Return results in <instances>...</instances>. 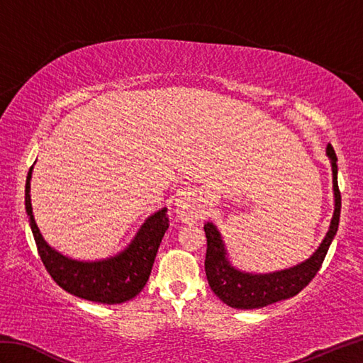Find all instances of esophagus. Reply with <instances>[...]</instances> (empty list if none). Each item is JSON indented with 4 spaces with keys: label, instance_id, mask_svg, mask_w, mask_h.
<instances>
[{
    "label": "esophagus",
    "instance_id": "1",
    "mask_svg": "<svg viewBox=\"0 0 363 363\" xmlns=\"http://www.w3.org/2000/svg\"><path fill=\"white\" fill-rule=\"evenodd\" d=\"M176 213L184 223L199 221L204 217V206L191 189L182 190L176 199Z\"/></svg>",
    "mask_w": 363,
    "mask_h": 363
}]
</instances>
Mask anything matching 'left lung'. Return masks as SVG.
Masks as SVG:
<instances>
[{"label":"left lung","mask_w":363,"mask_h":363,"mask_svg":"<svg viewBox=\"0 0 363 363\" xmlns=\"http://www.w3.org/2000/svg\"><path fill=\"white\" fill-rule=\"evenodd\" d=\"M328 156L330 157V162H333L335 195L334 217L320 248L313 252L311 259H307L303 264L272 274H248L238 272L234 267H230L226 259L225 245H223L217 228L212 223H206V276L212 291L223 303L234 307V309H260V307L298 295L317 276L323 265V260H325L328 254L330 242H333L334 235L337 234L342 211V195L337 182V156L333 145H328Z\"/></svg>","instance_id":"obj_1"}]
</instances>
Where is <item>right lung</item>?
<instances>
[{
    "mask_svg": "<svg viewBox=\"0 0 363 363\" xmlns=\"http://www.w3.org/2000/svg\"><path fill=\"white\" fill-rule=\"evenodd\" d=\"M33 167L29 168L25 187V206L30 230L46 272L59 287L72 295L103 304H120L137 296L148 282L159 245L169 226L167 209H162L145 221L129 248L118 256L99 262L72 260L43 240L30 207L29 181Z\"/></svg>",
    "mask_w": 363,
    "mask_h": 363,
    "instance_id": "1",
    "label": "right lung"
}]
</instances>
